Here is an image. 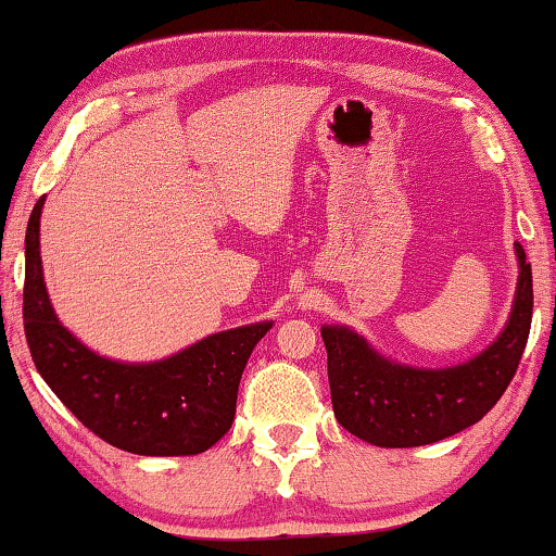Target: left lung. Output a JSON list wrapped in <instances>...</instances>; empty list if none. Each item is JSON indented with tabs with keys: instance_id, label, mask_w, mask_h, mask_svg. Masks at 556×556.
Returning <instances> with one entry per match:
<instances>
[{
	"instance_id": "left-lung-1",
	"label": "left lung",
	"mask_w": 556,
	"mask_h": 556,
	"mask_svg": "<svg viewBox=\"0 0 556 556\" xmlns=\"http://www.w3.org/2000/svg\"><path fill=\"white\" fill-rule=\"evenodd\" d=\"M519 283L509 324L477 358L454 368H412L378 356L349 328L324 326L338 424L374 446L408 448L481 421L517 374L532 328V263L517 243Z\"/></svg>"
}]
</instances>
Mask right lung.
<instances>
[{"mask_svg": "<svg viewBox=\"0 0 556 556\" xmlns=\"http://www.w3.org/2000/svg\"><path fill=\"white\" fill-rule=\"evenodd\" d=\"M37 200L24 240V336L39 376L108 444L140 456H192L228 433L238 383L268 324L207 336L157 364L102 358L54 316L39 258Z\"/></svg>", "mask_w": 556, "mask_h": 556, "instance_id": "right-lung-1", "label": "right lung"}]
</instances>
